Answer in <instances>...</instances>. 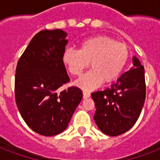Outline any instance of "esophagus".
Returning <instances> with one entry per match:
<instances>
[{"label": "esophagus", "mask_w": 160, "mask_h": 160, "mask_svg": "<svg viewBox=\"0 0 160 160\" xmlns=\"http://www.w3.org/2000/svg\"><path fill=\"white\" fill-rule=\"evenodd\" d=\"M90 96V93L89 91H87V90H83V97H84V99H87Z\"/></svg>", "instance_id": "esophagus-1"}]
</instances>
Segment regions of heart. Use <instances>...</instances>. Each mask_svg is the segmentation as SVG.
Returning <instances> with one entry per match:
<instances>
[{"label": "heart", "instance_id": "b5f03b06", "mask_svg": "<svg viewBox=\"0 0 160 160\" xmlns=\"http://www.w3.org/2000/svg\"><path fill=\"white\" fill-rule=\"evenodd\" d=\"M129 57V49L125 44L117 42L109 36H97L82 41L79 51L65 49L62 60L69 72L75 76L82 75L90 63L92 70L75 84L85 90H91L100 86L102 81L108 84L116 80Z\"/></svg>", "mask_w": 160, "mask_h": 160}]
</instances>
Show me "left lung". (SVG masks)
<instances>
[{"mask_svg":"<svg viewBox=\"0 0 160 160\" xmlns=\"http://www.w3.org/2000/svg\"><path fill=\"white\" fill-rule=\"evenodd\" d=\"M133 65L110 87L91 94L96 108L94 119L100 131L109 136H118L131 129L144 106V68L135 56Z\"/></svg>","mask_w":160,"mask_h":160,"instance_id":"obj_1","label":"left lung"}]
</instances>
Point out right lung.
I'll list each match as a JSON object with an SVG mask.
<instances>
[{
    "label": "right lung",
    "mask_w": 160,
    "mask_h": 160,
    "mask_svg": "<svg viewBox=\"0 0 160 160\" xmlns=\"http://www.w3.org/2000/svg\"><path fill=\"white\" fill-rule=\"evenodd\" d=\"M60 29L36 34L19 59L15 77L17 108L26 124L44 136L60 134L68 126L83 93L71 86L62 56L68 41Z\"/></svg>",
    "instance_id": "obj_1"
}]
</instances>
